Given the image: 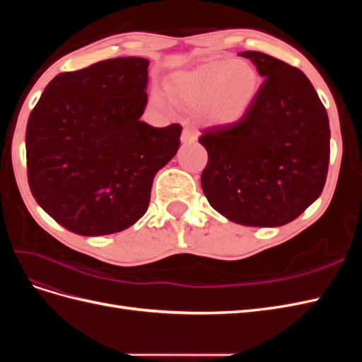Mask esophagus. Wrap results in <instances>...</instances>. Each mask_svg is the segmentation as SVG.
<instances>
[{
    "label": "esophagus",
    "mask_w": 362,
    "mask_h": 362,
    "mask_svg": "<svg viewBox=\"0 0 362 362\" xmlns=\"http://www.w3.org/2000/svg\"><path fill=\"white\" fill-rule=\"evenodd\" d=\"M198 136H199V133H198V131H196L194 128L185 127V128L182 129L181 141H182V144H193V141L198 140Z\"/></svg>",
    "instance_id": "34e87169"
}]
</instances>
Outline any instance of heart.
<instances>
[{
    "mask_svg": "<svg viewBox=\"0 0 362 362\" xmlns=\"http://www.w3.org/2000/svg\"><path fill=\"white\" fill-rule=\"evenodd\" d=\"M259 89L257 69L246 60H214L175 74L168 92L175 103L199 108L208 122L234 124L255 101Z\"/></svg>",
    "mask_w": 362,
    "mask_h": 362,
    "instance_id": "heart-1",
    "label": "heart"
}]
</instances>
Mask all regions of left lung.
<instances>
[{"instance_id":"8db88e82","label":"left lung","mask_w":362,"mask_h":362,"mask_svg":"<svg viewBox=\"0 0 362 362\" xmlns=\"http://www.w3.org/2000/svg\"><path fill=\"white\" fill-rule=\"evenodd\" d=\"M264 78L247 113L208 127L205 198L229 221L282 226L319 198L329 166V119L306 75L259 51H243Z\"/></svg>"}]
</instances>
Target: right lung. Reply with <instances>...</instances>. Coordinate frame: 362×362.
Listing matches in <instances>:
<instances>
[{"label":"right lung","instance_id":"obj_1","mask_svg":"<svg viewBox=\"0 0 362 362\" xmlns=\"http://www.w3.org/2000/svg\"><path fill=\"white\" fill-rule=\"evenodd\" d=\"M141 57L103 60L54 76L30 113V190L63 228L107 235L148 210L156 173L180 148L182 127L141 122L148 103Z\"/></svg>","mask_w":362,"mask_h":362}]
</instances>
